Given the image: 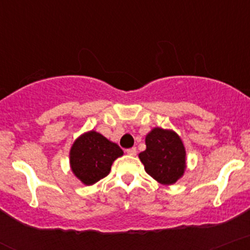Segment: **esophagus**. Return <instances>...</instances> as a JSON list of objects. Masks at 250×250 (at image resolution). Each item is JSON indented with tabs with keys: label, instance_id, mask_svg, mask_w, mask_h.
Wrapping results in <instances>:
<instances>
[{
	"label": "esophagus",
	"instance_id": "esophagus-1",
	"mask_svg": "<svg viewBox=\"0 0 250 250\" xmlns=\"http://www.w3.org/2000/svg\"><path fill=\"white\" fill-rule=\"evenodd\" d=\"M126 154L131 156H135L137 154V149L136 148H130V149H126Z\"/></svg>",
	"mask_w": 250,
	"mask_h": 250
}]
</instances>
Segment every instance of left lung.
<instances>
[{"label":"left lung","mask_w":250,"mask_h":250,"mask_svg":"<svg viewBox=\"0 0 250 250\" xmlns=\"http://www.w3.org/2000/svg\"><path fill=\"white\" fill-rule=\"evenodd\" d=\"M146 149L140 153L144 169L160 184H174L184 174L185 148L172 130L155 127L146 136Z\"/></svg>","instance_id":"obj_1"}]
</instances>
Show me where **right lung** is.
<instances>
[{"instance_id":"obj_1","label":"right lung","mask_w":250,"mask_h":250,"mask_svg":"<svg viewBox=\"0 0 250 250\" xmlns=\"http://www.w3.org/2000/svg\"><path fill=\"white\" fill-rule=\"evenodd\" d=\"M123 154L117 143L96 131H89L74 141L69 151V164L79 181L92 185L109 173L112 164Z\"/></svg>"}]
</instances>
